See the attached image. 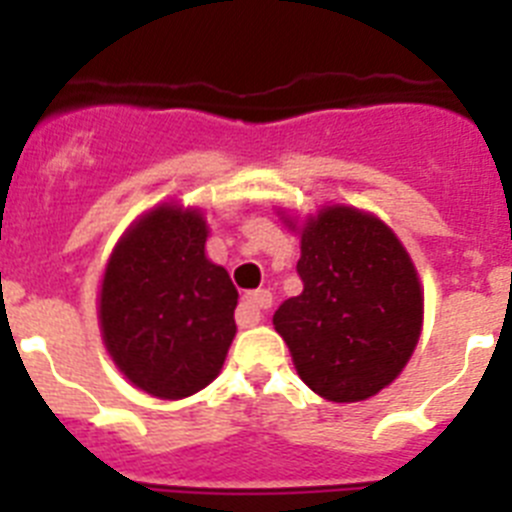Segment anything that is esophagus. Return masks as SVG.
<instances>
[{
    "mask_svg": "<svg viewBox=\"0 0 512 512\" xmlns=\"http://www.w3.org/2000/svg\"><path fill=\"white\" fill-rule=\"evenodd\" d=\"M266 307H271L269 289H256V292H248V295L243 297L238 312H235V320H238V325H241V328L261 323V320H264Z\"/></svg>",
    "mask_w": 512,
    "mask_h": 512,
    "instance_id": "esophagus-1",
    "label": "esophagus"
}]
</instances>
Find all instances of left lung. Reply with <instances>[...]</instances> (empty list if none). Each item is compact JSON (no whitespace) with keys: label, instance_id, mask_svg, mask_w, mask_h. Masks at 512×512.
<instances>
[{"label":"left lung","instance_id":"1","mask_svg":"<svg viewBox=\"0 0 512 512\" xmlns=\"http://www.w3.org/2000/svg\"><path fill=\"white\" fill-rule=\"evenodd\" d=\"M300 235L302 292L274 312L295 369L330 402H361L395 382L423 330V287L390 225L351 205L305 220L279 210Z\"/></svg>","mask_w":512,"mask_h":512}]
</instances>
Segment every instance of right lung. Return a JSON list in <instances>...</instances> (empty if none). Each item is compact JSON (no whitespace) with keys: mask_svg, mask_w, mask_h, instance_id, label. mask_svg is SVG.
<instances>
[{"mask_svg":"<svg viewBox=\"0 0 512 512\" xmlns=\"http://www.w3.org/2000/svg\"><path fill=\"white\" fill-rule=\"evenodd\" d=\"M200 207L164 202L120 235L99 284V330L133 387L161 400L205 390L235 338L238 289L207 259Z\"/></svg>","mask_w":512,"mask_h":512,"instance_id":"right-lung-1","label":"right lung"}]
</instances>
